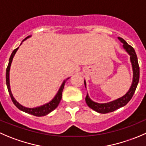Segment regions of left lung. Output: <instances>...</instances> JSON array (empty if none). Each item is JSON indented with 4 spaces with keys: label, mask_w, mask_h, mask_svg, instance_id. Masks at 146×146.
<instances>
[{
    "label": "left lung",
    "mask_w": 146,
    "mask_h": 146,
    "mask_svg": "<svg viewBox=\"0 0 146 146\" xmlns=\"http://www.w3.org/2000/svg\"><path fill=\"white\" fill-rule=\"evenodd\" d=\"M120 41L123 43V47L125 49V51L129 54L130 59H131V63L132 65L133 68V81L132 84H131V88L128 90V91L122 96L121 98L116 99L115 100H113L111 102L106 103H98L96 102L93 101L91 99L89 98L88 95L87 94L86 97V102L88 107L94 110L95 111L100 113H107L113 112V111H115L117 109L123 107V106H125L128 102L131 100L133 96L134 93L135 91L137 86H138V81H139V77H140V68L139 65H138V58H137L136 53H135V50L132 46L128 45L127 42L125 41L124 39L122 38L118 37ZM85 86L86 88V82L84 80Z\"/></svg>",
    "instance_id": "1"
}]
</instances>
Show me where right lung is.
Instances as JSON below:
<instances>
[{
	"mask_svg": "<svg viewBox=\"0 0 146 146\" xmlns=\"http://www.w3.org/2000/svg\"><path fill=\"white\" fill-rule=\"evenodd\" d=\"M30 37H31V35H29V36L25 38L23 40V42ZM21 44H22V43H21ZM18 48H17L16 49H15V50L13 51L12 54H11V57H10L9 58V63H8V67H7L6 68V75H5V78H6V85H7V88H8V93H9L10 96H11L13 103H14V105H15V106L19 109V110H21V111H23V112L25 113H27L35 115V116H39V117L44 116V115H46L48 113H50V112H52L53 110H55V109L58 107V106L59 103H60V100H61L62 98V93H63V88H64L65 83H66V80H67L68 79H69V78H68L66 80H65L63 82L62 85L60 86V88H59L57 94L55 96V97L53 98L52 99L49 103H46V104L43 105V106H38V107H35V108L24 107V106H23L22 105L20 104L18 102H17V100H15V98H14L13 96L12 93H11V87H10V78H9L10 69H11V63H12L13 58L15 53H16L17 50H18Z\"/></svg>",
	"mask_w": 146,
	"mask_h": 146,
	"instance_id": "add662e5",
	"label": "right lung"
}]
</instances>
